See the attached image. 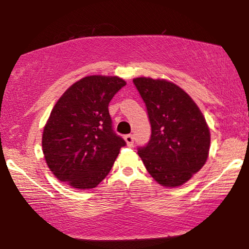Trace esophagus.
Returning <instances> with one entry per match:
<instances>
[{
  "mask_svg": "<svg viewBox=\"0 0 249 249\" xmlns=\"http://www.w3.org/2000/svg\"><path fill=\"white\" fill-rule=\"evenodd\" d=\"M124 141L127 142V145L129 147H132V145H134V136L132 135H125L124 136Z\"/></svg>",
  "mask_w": 249,
  "mask_h": 249,
  "instance_id": "obj_1",
  "label": "esophagus"
}]
</instances>
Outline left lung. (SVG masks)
<instances>
[{"mask_svg":"<svg viewBox=\"0 0 249 249\" xmlns=\"http://www.w3.org/2000/svg\"><path fill=\"white\" fill-rule=\"evenodd\" d=\"M144 101L151 138L138 155L160 185L177 187L198 172L209 156L211 136L202 112L177 85L152 78H136Z\"/></svg>","mask_w":249,"mask_h":249,"instance_id":"obj_1","label":"left lung"}]
</instances>
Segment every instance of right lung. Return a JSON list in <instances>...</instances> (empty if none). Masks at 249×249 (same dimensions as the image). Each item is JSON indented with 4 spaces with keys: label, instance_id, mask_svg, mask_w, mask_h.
Segmentation results:
<instances>
[{
    "label": "right lung",
    "instance_id": "1",
    "mask_svg": "<svg viewBox=\"0 0 249 249\" xmlns=\"http://www.w3.org/2000/svg\"><path fill=\"white\" fill-rule=\"evenodd\" d=\"M124 86L119 77H85L54 105L42 145L47 165L60 181L90 189L108 175L125 146L113 130L108 103Z\"/></svg>",
    "mask_w": 249,
    "mask_h": 249
}]
</instances>
